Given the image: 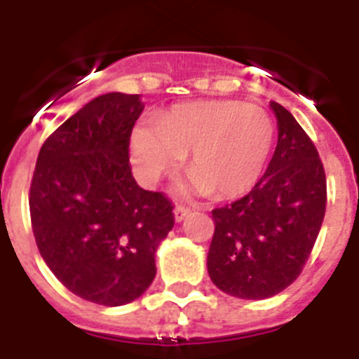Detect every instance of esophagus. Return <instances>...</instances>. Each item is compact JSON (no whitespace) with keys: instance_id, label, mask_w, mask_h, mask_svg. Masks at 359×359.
Wrapping results in <instances>:
<instances>
[{"instance_id":"esophagus-1","label":"esophagus","mask_w":359,"mask_h":359,"mask_svg":"<svg viewBox=\"0 0 359 359\" xmlns=\"http://www.w3.org/2000/svg\"><path fill=\"white\" fill-rule=\"evenodd\" d=\"M190 214V208L189 207H183V205H176L174 208V219H176L177 223H182L183 219Z\"/></svg>"}]
</instances>
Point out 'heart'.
<instances>
[{
  "label": "heart",
  "mask_w": 359,
  "mask_h": 359,
  "mask_svg": "<svg viewBox=\"0 0 359 359\" xmlns=\"http://www.w3.org/2000/svg\"><path fill=\"white\" fill-rule=\"evenodd\" d=\"M273 145L275 123L264 109L241 100H201L165 111L156 126L136 128L133 161L142 182L154 185L192 151L187 189L237 198L259 183Z\"/></svg>",
  "instance_id": "obj_1"
}]
</instances>
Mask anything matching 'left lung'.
<instances>
[{
	"instance_id": "left-lung-1",
	"label": "left lung",
	"mask_w": 359,
	"mask_h": 359,
	"mask_svg": "<svg viewBox=\"0 0 359 359\" xmlns=\"http://www.w3.org/2000/svg\"><path fill=\"white\" fill-rule=\"evenodd\" d=\"M269 106L277 116L278 142L264 176L244 198L212 210L208 275L221 291L248 300L275 297L297 280L327 203L315 144L286 107Z\"/></svg>"
}]
</instances>
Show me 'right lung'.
<instances>
[{
	"label": "right lung",
	"instance_id": "obj_1",
	"mask_svg": "<svg viewBox=\"0 0 359 359\" xmlns=\"http://www.w3.org/2000/svg\"><path fill=\"white\" fill-rule=\"evenodd\" d=\"M140 95L93 98L46 138L30 185V219L43 261L77 297L123 306L156 275L158 244L174 226L172 201L138 187L129 138Z\"/></svg>",
	"mask_w": 359,
	"mask_h": 359
}]
</instances>
